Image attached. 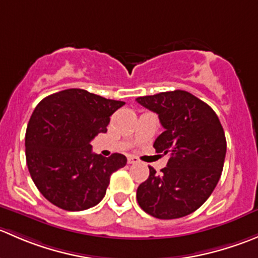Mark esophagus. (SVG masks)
Masks as SVG:
<instances>
[{"label":"esophagus","mask_w":258,"mask_h":258,"mask_svg":"<svg viewBox=\"0 0 258 258\" xmlns=\"http://www.w3.org/2000/svg\"><path fill=\"white\" fill-rule=\"evenodd\" d=\"M127 162H128V163H137V162H140V160L137 157H135V156H128V157H127Z\"/></svg>","instance_id":"34e87169"}]
</instances>
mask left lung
I'll return each instance as SVG.
<instances>
[{"label": "left lung", "mask_w": 258, "mask_h": 258, "mask_svg": "<svg viewBox=\"0 0 258 258\" xmlns=\"http://www.w3.org/2000/svg\"><path fill=\"white\" fill-rule=\"evenodd\" d=\"M158 114L165 131L156 139V152L168 153L167 166L137 188V202L148 215L173 220L195 212L215 189L226 156V137L217 114L187 91L176 90L136 98Z\"/></svg>", "instance_id": "left-lung-1"}]
</instances>
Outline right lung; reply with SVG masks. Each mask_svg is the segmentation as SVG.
<instances>
[{"label": "right lung", "instance_id": "right-lung-1", "mask_svg": "<svg viewBox=\"0 0 258 258\" xmlns=\"http://www.w3.org/2000/svg\"><path fill=\"white\" fill-rule=\"evenodd\" d=\"M123 105L69 88L36 106L26 130V162L38 191L54 206L83 211L105 197L111 175L126 166L127 158L96 155L91 141L107 132L110 116Z\"/></svg>", "mask_w": 258, "mask_h": 258}]
</instances>
